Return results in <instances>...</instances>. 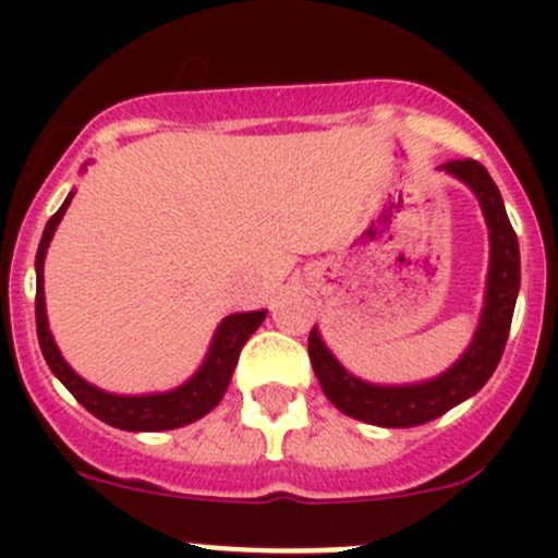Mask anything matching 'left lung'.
<instances>
[{
  "label": "left lung",
  "mask_w": 558,
  "mask_h": 558,
  "mask_svg": "<svg viewBox=\"0 0 558 558\" xmlns=\"http://www.w3.org/2000/svg\"><path fill=\"white\" fill-rule=\"evenodd\" d=\"M440 170L453 174L475 194L483 218L488 227V275L486 294H483V311L472 342L459 359L440 373L437 378L421 380V384L380 386L356 378L348 373L335 353L320 340V331H311L307 353H311L313 373L324 388L326 399L340 413L386 429H408V426L429 424L442 413L470 399L481 391L486 380L497 369L502 359L505 342H508L510 320H513L515 296L521 289V253L510 218L505 213L502 194L486 167L475 159H456L442 165Z\"/></svg>",
  "instance_id": "obj_1"
}]
</instances>
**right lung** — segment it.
I'll return each instance as SVG.
<instances>
[{
  "mask_svg": "<svg viewBox=\"0 0 558 558\" xmlns=\"http://www.w3.org/2000/svg\"><path fill=\"white\" fill-rule=\"evenodd\" d=\"M75 191H70L64 205L56 210V216L45 223L43 240L37 247V300H35V315H37V340L43 348V356L48 362L50 373L66 386V391L83 404L92 415H97L105 424L116 426V429L126 432H167L178 429V426L194 424L202 415L210 413L227 393L229 384H232L234 367L247 337L262 326L267 318V311H253V313H232L218 324L216 335H213L210 348L205 353V362L199 364L194 375L185 384L170 388V391H154V393H110L105 388L88 384L86 378L75 373L61 356L59 345H56L53 335L48 326V313H45V253H48L50 240H53L56 227L64 218L66 207H70Z\"/></svg>",
  "mask_w": 558,
  "mask_h": 558,
  "instance_id": "obj_1",
  "label": "right lung"
}]
</instances>
